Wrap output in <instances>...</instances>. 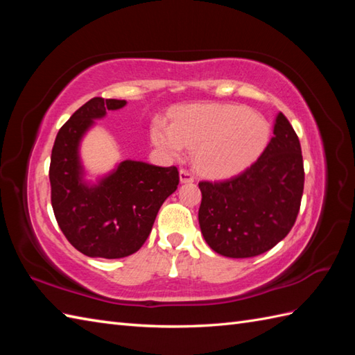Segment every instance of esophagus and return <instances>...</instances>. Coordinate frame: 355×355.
<instances>
[{
	"label": "esophagus",
	"instance_id": "34e87169",
	"mask_svg": "<svg viewBox=\"0 0 355 355\" xmlns=\"http://www.w3.org/2000/svg\"><path fill=\"white\" fill-rule=\"evenodd\" d=\"M180 182L182 183H192L193 182V173L189 169L180 171Z\"/></svg>",
	"mask_w": 355,
	"mask_h": 355
}]
</instances>
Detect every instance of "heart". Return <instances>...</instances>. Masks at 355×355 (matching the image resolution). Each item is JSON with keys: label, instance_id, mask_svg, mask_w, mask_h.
Here are the masks:
<instances>
[{"label": "heart", "instance_id": "b5f03b06", "mask_svg": "<svg viewBox=\"0 0 355 355\" xmlns=\"http://www.w3.org/2000/svg\"><path fill=\"white\" fill-rule=\"evenodd\" d=\"M268 120L241 105H187L172 114V123L157 119L150 126L154 145L169 157L184 146L197 149L198 168L212 177L232 175L247 168L266 149Z\"/></svg>", "mask_w": 355, "mask_h": 355}]
</instances>
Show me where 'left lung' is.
Wrapping results in <instances>:
<instances>
[{"mask_svg": "<svg viewBox=\"0 0 355 355\" xmlns=\"http://www.w3.org/2000/svg\"><path fill=\"white\" fill-rule=\"evenodd\" d=\"M273 134L250 168L221 182L198 183L201 233L214 252L227 258L268 252L296 223L305 182L302 149L282 112Z\"/></svg>", "mask_w": 355, "mask_h": 355, "instance_id": "1", "label": "left lung"}]
</instances>
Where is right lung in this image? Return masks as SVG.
Segmentation results:
<instances>
[{
    "label": "right lung",
    "instance_id": "right-lung-1",
    "mask_svg": "<svg viewBox=\"0 0 355 355\" xmlns=\"http://www.w3.org/2000/svg\"><path fill=\"white\" fill-rule=\"evenodd\" d=\"M126 101L93 97L59 130L50 160L51 206L69 243L89 258L119 259L145 244L164 200L180 183L175 166L125 160L99 184L82 182V135Z\"/></svg>",
    "mask_w": 355,
    "mask_h": 355
}]
</instances>
